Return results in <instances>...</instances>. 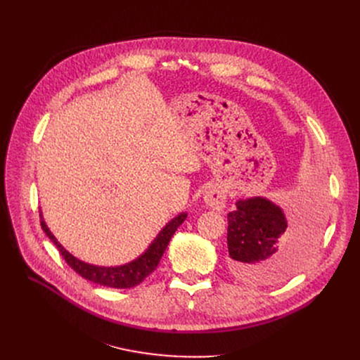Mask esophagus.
<instances>
[{
  "label": "esophagus",
  "mask_w": 360,
  "mask_h": 360,
  "mask_svg": "<svg viewBox=\"0 0 360 360\" xmlns=\"http://www.w3.org/2000/svg\"><path fill=\"white\" fill-rule=\"evenodd\" d=\"M204 202L216 212H221L226 205V195L219 188H210L204 193Z\"/></svg>",
  "instance_id": "34e87169"
}]
</instances>
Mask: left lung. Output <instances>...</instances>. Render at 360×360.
<instances>
[{"instance_id": "obj_1", "label": "left lung", "mask_w": 360, "mask_h": 360, "mask_svg": "<svg viewBox=\"0 0 360 360\" xmlns=\"http://www.w3.org/2000/svg\"><path fill=\"white\" fill-rule=\"evenodd\" d=\"M321 202L309 201L293 221L266 197L236 201L228 214L229 267L251 285L289 278L311 257L321 226Z\"/></svg>"}]
</instances>
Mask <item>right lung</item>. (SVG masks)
Listing matches in <instances>:
<instances>
[{"label":"right lung","mask_w":360,"mask_h":360,"mask_svg":"<svg viewBox=\"0 0 360 360\" xmlns=\"http://www.w3.org/2000/svg\"><path fill=\"white\" fill-rule=\"evenodd\" d=\"M186 216L188 214L185 212H182L178 216H175L172 220L167 221L163 226V229L158 233V236L151 240L147 250L141 255H139L136 259L125 262V264H122V266H113V267L94 266V264L84 262V261L79 259L77 257L70 254L58 242V239L52 235V232L49 231V228L44 220L42 213H41V224H42V229L46 233V236L53 242V245L58 248V251L61 252V255L64 257L68 266L75 273H79L86 280L98 283V285H101V286L115 288V289H129V288H134V286L140 285V283L147 276H150L156 270L163 252L167 248V243H169L170 238L174 236V233L184 223Z\"/></svg>","instance_id":"right-lung-1"}]
</instances>
